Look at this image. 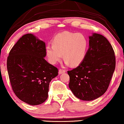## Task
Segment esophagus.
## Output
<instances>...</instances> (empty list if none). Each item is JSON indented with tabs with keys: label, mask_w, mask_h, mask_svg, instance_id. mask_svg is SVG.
Wrapping results in <instances>:
<instances>
[{
	"label": "esophagus",
	"mask_w": 124,
	"mask_h": 124,
	"mask_svg": "<svg viewBox=\"0 0 124 124\" xmlns=\"http://www.w3.org/2000/svg\"><path fill=\"white\" fill-rule=\"evenodd\" d=\"M66 72V71L65 70H62V69H59V71L58 73L59 74H63V73H65Z\"/></svg>",
	"instance_id": "34e87169"
}]
</instances>
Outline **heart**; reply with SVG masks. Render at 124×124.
<instances>
[{
  "instance_id": "1",
  "label": "heart",
  "mask_w": 124,
  "mask_h": 124,
  "mask_svg": "<svg viewBox=\"0 0 124 124\" xmlns=\"http://www.w3.org/2000/svg\"><path fill=\"white\" fill-rule=\"evenodd\" d=\"M53 45L46 47V54L48 61L56 64L63 58L65 64L77 66L84 61L88 46L87 40L84 34L65 31L55 37Z\"/></svg>"
}]
</instances>
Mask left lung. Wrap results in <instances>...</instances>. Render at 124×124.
<instances>
[{"instance_id":"1","label":"left lung","mask_w":124,"mask_h":124,"mask_svg":"<svg viewBox=\"0 0 124 124\" xmlns=\"http://www.w3.org/2000/svg\"><path fill=\"white\" fill-rule=\"evenodd\" d=\"M89 47L84 61L67 71L69 87L77 98L83 101L97 99L105 93L116 67L112 45L101 34L89 36Z\"/></svg>"}]
</instances>
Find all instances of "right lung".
I'll return each instance as SVG.
<instances>
[{
	"label": "right lung",
	"mask_w": 124,
	"mask_h": 124,
	"mask_svg": "<svg viewBox=\"0 0 124 124\" xmlns=\"http://www.w3.org/2000/svg\"><path fill=\"white\" fill-rule=\"evenodd\" d=\"M46 44L32 34L20 38L11 50L7 61L11 85L18 98L31 105L47 99L51 79L58 69L45 60Z\"/></svg>",
	"instance_id": "right-lung-1"
}]
</instances>
